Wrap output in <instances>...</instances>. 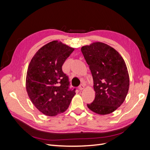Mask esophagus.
I'll list each match as a JSON object with an SVG mask.
<instances>
[{"mask_svg":"<svg viewBox=\"0 0 150 150\" xmlns=\"http://www.w3.org/2000/svg\"><path fill=\"white\" fill-rule=\"evenodd\" d=\"M79 90L82 91L83 89H84V86L83 84H81V85L79 86Z\"/></svg>","mask_w":150,"mask_h":150,"instance_id":"34e87169","label":"esophagus"}]
</instances>
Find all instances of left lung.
I'll list each match as a JSON object with an SVG mask.
<instances>
[{"instance_id":"1","label":"left lung","mask_w":150,"mask_h":150,"mask_svg":"<svg viewBox=\"0 0 150 150\" xmlns=\"http://www.w3.org/2000/svg\"><path fill=\"white\" fill-rule=\"evenodd\" d=\"M91 72L95 98L87 106L99 115L110 114L120 107L128 94L129 78L126 63L116 50L103 42L81 48Z\"/></svg>"}]
</instances>
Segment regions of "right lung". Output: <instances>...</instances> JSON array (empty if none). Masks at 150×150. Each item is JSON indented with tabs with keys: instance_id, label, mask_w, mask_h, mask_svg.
I'll return each instance as SVG.
<instances>
[{
	"instance_id": "1",
	"label": "right lung",
	"mask_w": 150,
	"mask_h": 150,
	"mask_svg": "<svg viewBox=\"0 0 150 150\" xmlns=\"http://www.w3.org/2000/svg\"><path fill=\"white\" fill-rule=\"evenodd\" d=\"M74 49L57 40L45 45L35 54L28 67L26 89L32 103L49 116L64 112L75 95L62 66Z\"/></svg>"
}]
</instances>
